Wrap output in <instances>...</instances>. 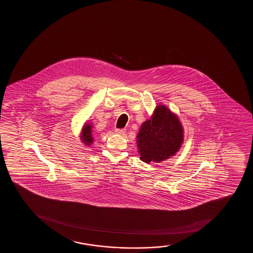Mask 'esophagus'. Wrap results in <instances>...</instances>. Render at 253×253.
Segmentation results:
<instances>
[{"label":"esophagus","mask_w":253,"mask_h":253,"mask_svg":"<svg viewBox=\"0 0 253 253\" xmlns=\"http://www.w3.org/2000/svg\"><path fill=\"white\" fill-rule=\"evenodd\" d=\"M115 131H116V133L117 134H124L125 133L126 130L125 129H120V128H116V130H115Z\"/></svg>","instance_id":"1"}]
</instances>
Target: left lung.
I'll use <instances>...</instances> for the list:
<instances>
[{"instance_id":"1","label":"left lung","mask_w":253,"mask_h":253,"mask_svg":"<svg viewBox=\"0 0 253 253\" xmlns=\"http://www.w3.org/2000/svg\"><path fill=\"white\" fill-rule=\"evenodd\" d=\"M137 139L142 161L160 162L180 148L183 141L182 126L171 111L158 105L152 119L146 121L140 128Z\"/></svg>"}]
</instances>
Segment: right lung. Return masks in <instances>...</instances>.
Segmentation results:
<instances>
[{"mask_svg": "<svg viewBox=\"0 0 253 253\" xmlns=\"http://www.w3.org/2000/svg\"><path fill=\"white\" fill-rule=\"evenodd\" d=\"M91 126H92L87 124V125L84 126L83 129V132H82V139L84 141V143L87 145H90L91 143L93 142V137H92V132H91Z\"/></svg>", "mask_w": 253, "mask_h": 253, "instance_id": "obj_1", "label": "right lung"}]
</instances>
